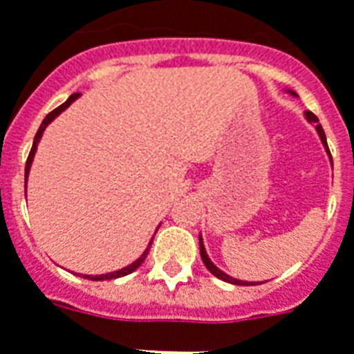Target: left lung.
<instances>
[{
    "mask_svg": "<svg viewBox=\"0 0 354 354\" xmlns=\"http://www.w3.org/2000/svg\"><path fill=\"white\" fill-rule=\"evenodd\" d=\"M288 93H292L293 97H297L295 91H292V90H288ZM304 115H306V118H308V122H310V124H315V129H317V133H319L320 140H322V144H324V147H326V151H328V153H329L328 142H326V133H324L322 126H320V124H319V118L315 117V115L311 111H306ZM329 156H331V153H329ZM331 163H333V160H331ZM200 254H201V259H203V264H205V266H207V270H209V272L212 273V275H216V277H218V279L225 281V283L237 284V286H254V284H259V283H248V281H239V279H234V277H230V275H227V273H225V272H221V270H219L218 266H216V264L212 263V261H210V257H209V255H207V252H205V246H203V241H201V236H200Z\"/></svg>",
    "mask_w": 354,
    "mask_h": 354,
    "instance_id": "left-lung-1",
    "label": "left lung"
}]
</instances>
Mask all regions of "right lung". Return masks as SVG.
<instances>
[{
	"label": "right lung",
	"instance_id": "obj_1",
	"mask_svg": "<svg viewBox=\"0 0 354 354\" xmlns=\"http://www.w3.org/2000/svg\"><path fill=\"white\" fill-rule=\"evenodd\" d=\"M79 95H81V93H73V95H70V99H68L66 102L61 104V106H59V108H55V109H53V111H50L48 115H46V117H44L43 124H41L39 129H37V133H35L34 145H32L30 154H28V160H26V167H25V189H26V178H28V172H30L32 160H34V154H35V151H37V144H39L41 136H43V131H44V129H46V126H48V124H50V122L53 120V118L57 117V115H61V113L64 111V109H66L68 106H70V104L73 102V100L79 99ZM153 239H154V237H153ZM153 239H151V241H149V245H147V248H145V250H144V254H142L140 257H138V259L135 261V263H131V264H129V266H126V268L117 270V272H111V273H104V275H82V277L90 279V281H111V279H118V277H124V275H129V273L135 272V270L138 268V266H140V264L144 263V261H145V257H147V254H149L151 245H153Z\"/></svg>",
	"mask_w": 354,
	"mask_h": 354
}]
</instances>
